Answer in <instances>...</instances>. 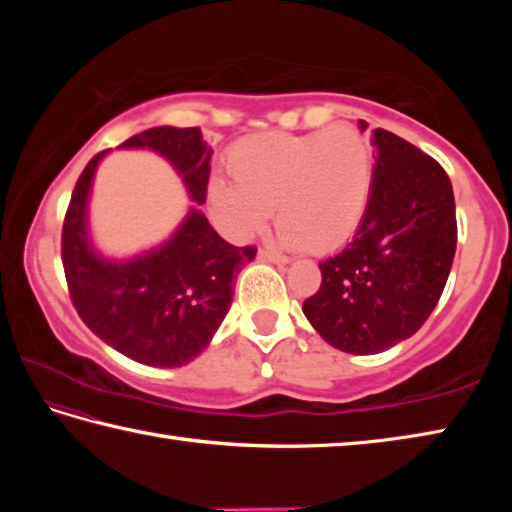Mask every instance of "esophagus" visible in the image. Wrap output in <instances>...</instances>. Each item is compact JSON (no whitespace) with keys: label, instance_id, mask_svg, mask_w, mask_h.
Returning <instances> with one entry per match:
<instances>
[{"label":"esophagus","instance_id":"esophagus-1","mask_svg":"<svg viewBox=\"0 0 512 512\" xmlns=\"http://www.w3.org/2000/svg\"><path fill=\"white\" fill-rule=\"evenodd\" d=\"M259 259H264V262H273V264H289V257H284L280 253H275L271 248H262L259 250Z\"/></svg>","mask_w":512,"mask_h":512}]
</instances>
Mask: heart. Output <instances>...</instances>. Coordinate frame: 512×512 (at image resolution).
Wrapping results in <instances>:
<instances>
[{"instance_id":"b5f03b06","label":"heart","mask_w":512,"mask_h":512,"mask_svg":"<svg viewBox=\"0 0 512 512\" xmlns=\"http://www.w3.org/2000/svg\"><path fill=\"white\" fill-rule=\"evenodd\" d=\"M228 173L235 187L212 183L210 201L232 237L259 235L275 210L284 246L329 253L350 239L366 214L372 155L352 126L262 133L232 146Z\"/></svg>"}]
</instances>
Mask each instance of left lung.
I'll list each match as a JSON object with an SVG mask.
<instances>
[{"instance_id": "left-lung-1", "label": "left lung", "mask_w": 512, "mask_h": 512, "mask_svg": "<svg viewBox=\"0 0 512 512\" xmlns=\"http://www.w3.org/2000/svg\"><path fill=\"white\" fill-rule=\"evenodd\" d=\"M366 131V121H361ZM366 214L348 246L318 264L302 311L332 348L377 354L409 339L438 305L456 253V205L445 169L375 128Z\"/></svg>"}]
</instances>
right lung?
<instances>
[{
  "mask_svg": "<svg viewBox=\"0 0 512 512\" xmlns=\"http://www.w3.org/2000/svg\"><path fill=\"white\" fill-rule=\"evenodd\" d=\"M149 149L171 162L192 201L205 203L212 149L201 128L158 126L121 144ZM101 151L83 169L63 223V266L76 311L101 341L146 366L178 368L196 359L235 296V277L257 255L216 235L192 207L162 246L126 262L101 257L88 232V198Z\"/></svg>",
  "mask_w": 512,
  "mask_h": 512,
  "instance_id": "1",
  "label": "right lung"
}]
</instances>
